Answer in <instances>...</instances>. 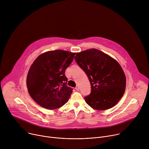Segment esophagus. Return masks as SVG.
<instances>
[{
    "instance_id": "esophagus-1",
    "label": "esophagus",
    "mask_w": 149,
    "mask_h": 149,
    "mask_svg": "<svg viewBox=\"0 0 149 149\" xmlns=\"http://www.w3.org/2000/svg\"><path fill=\"white\" fill-rule=\"evenodd\" d=\"M75 90H79V86H76Z\"/></svg>"
}]
</instances>
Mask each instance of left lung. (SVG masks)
Wrapping results in <instances>:
<instances>
[{"label": "left lung", "mask_w": 149, "mask_h": 149, "mask_svg": "<svg viewBox=\"0 0 149 149\" xmlns=\"http://www.w3.org/2000/svg\"><path fill=\"white\" fill-rule=\"evenodd\" d=\"M75 59L87 74L91 92L84 97L91 108L105 110L112 108L123 97L126 78L119 63L97 49L77 53Z\"/></svg>", "instance_id": "1"}]
</instances>
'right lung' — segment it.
Segmentation results:
<instances>
[{"label": "right lung", "instance_id": "add662e5", "mask_svg": "<svg viewBox=\"0 0 149 149\" xmlns=\"http://www.w3.org/2000/svg\"><path fill=\"white\" fill-rule=\"evenodd\" d=\"M75 53L55 50L42 54L34 61L26 79L29 94L42 107L58 109L67 103L72 93L67 86L66 69Z\"/></svg>", "mask_w": 149, "mask_h": 149}]
</instances>
